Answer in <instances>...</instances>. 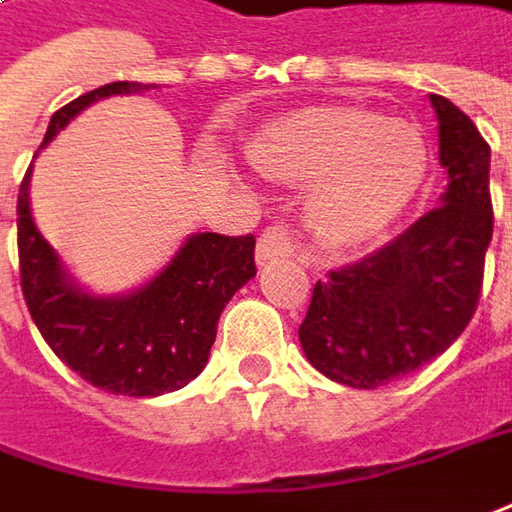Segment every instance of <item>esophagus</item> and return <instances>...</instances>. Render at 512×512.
Segmentation results:
<instances>
[{"label":"esophagus","mask_w":512,"mask_h":512,"mask_svg":"<svg viewBox=\"0 0 512 512\" xmlns=\"http://www.w3.org/2000/svg\"><path fill=\"white\" fill-rule=\"evenodd\" d=\"M290 256L292 242L281 225H273V228H267V231L259 236V245H256V262L259 264L276 262V259H290Z\"/></svg>","instance_id":"1"}]
</instances>
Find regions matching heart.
Listing matches in <instances>:
<instances>
[{
	"mask_svg": "<svg viewBox=\"0 0 512 512\" xmlns=\"http://www.w3.org/2000/svg\"><path fill=\"white\" fill-rule=\"evenodd\" d=\"M262 175L311 183L306 222L320 245H368L410 209L426 178L418 130L362 108H315L278 119L248 144Z\"/></svg>",
	"mask_w": 512,
	"mask_h": 512,
	"instance_id": "1",
	"label": "heart"
}]
</instances>
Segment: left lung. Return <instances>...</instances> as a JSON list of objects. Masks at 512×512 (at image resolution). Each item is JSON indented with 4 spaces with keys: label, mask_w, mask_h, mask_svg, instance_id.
Listing matches in <instances>:
<instances>
[{
    "label": "left lung",
    "mask_w": 512,
    "mask_h": 512,
    "mask_svg": "<svg viewBox=\"0 0 512 512\" xmlns=\"http://www.w3.org/2000/svg\"><path fill=\"white\" fill-rule=\"evenodd\" d=\"M429 102L449 175L440 206L382 250L317 281L298 329L312 368L357 390L424 368L477 312L493 236L491 147L454 102L440 94Z\"/></svg>",
    "instance_id": "obj_1"
}]
</instances>
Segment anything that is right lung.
Returning <instances> with one entry per match:
<instances>
[{
  "mask_svg": "<svg viewBox=\"0 0 512 512\" xmlns=\"http://www.w3.org/2000/svg\"><path fill=\"white\" fill-rule=\"evenodd\" d=\"M147 88L153 86L119 80L63 105L49 119L41 150L91 102ZM30 169L16 206L21 292L49 348L88 384L116 396H164L197 379L209 362L225 303L256 276L253 234H192L144 287L128 295H91L74 284L35 228Z\"/></svg>",
  "mask_w": 512,
  "mask_h": 512,
  "instance_id": "1",
  "label": "right lung"
}]
</instances>
